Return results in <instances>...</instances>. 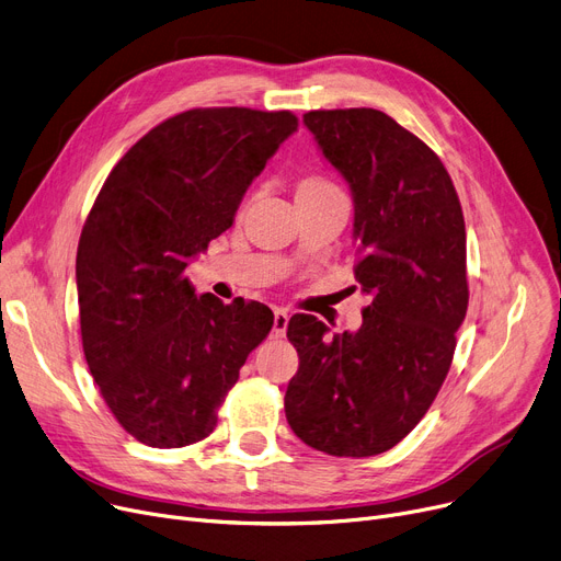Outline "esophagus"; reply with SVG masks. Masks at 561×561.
Wrapping results in <instances>:
<instances>
[{
	"instance_id": "esophagus-1",
	"label": "esophagus",
	"mask_w": 561,
	"mask_h": 561,
	"mask_svg": "<svg viewBox=\"0 0 561 561\" xmlns=\"http://www.w3.org/2000/svg\"><path fill=\"white\" fill-rule=\"evenodd\" d=\"M287 324H289V312L285 308H276L274 310V335L283 337L287 331Z\"/></svg>"
}]
</instances>
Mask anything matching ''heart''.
I'll list each match as a JSON object with an SVG mask.
<instances>
[{
    "label": "heart",
    "mask_w": 561,
    "mask_h": 561,
    "mask_svg": "<svg viewBox=\"0 0 561 561\" xmlns=\"http://www.w3.org/2000/svg\"><path fill=\"white\" fill-rule=\"evenodd\" d=\"M324 190H335L333 182H329L327 178H319V175H312V178H306L299 182V190L297 194H306V192H324Z\"/></svg>",
    "instance_id": "heart-1"
}]
</instances>
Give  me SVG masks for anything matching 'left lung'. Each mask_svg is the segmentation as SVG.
Segmentation results:
<instances>
[{
	"label": "left lung",
	"instance_id": "1",
	"mask_svg": "<svg viewBox=\"0 0 561 561\" xmlns=\"http://www.w3.org/2000/svg\"><path fill=\"white\" fill-rule=\"evenodd\" d=\"M354 196V274L371 304L356 333L327 335L295 314L287 337L299 369L285 392L287 422L331 457H375L430 411L468 310L466 224L438 154L379 110L304 114Z\"/></svg>",
	"mask_w": 561,
	"mask_h": 561
}]
</instances>
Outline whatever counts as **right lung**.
I'll return each mask as SVG.
<instances>
[{
	"label": "right lung",
	"mask_w": 561,
	"mask_h": 561,
	"mask_svg": "<svg viewBox=\"0 0 561 561\" xmlns=\"http://www.w3.org/2000/svg\"><path fill=\"white\" fill-rule=\"evenodd\" d=\"M291 112L190 110L131 146L77 247L84 356L123 430L150 447L207 438L274 312L196 295L184 270L226 232L266 159L297 131Z\"/></svg>",
	"instance_id": "add662e5"
}]
</instances>
